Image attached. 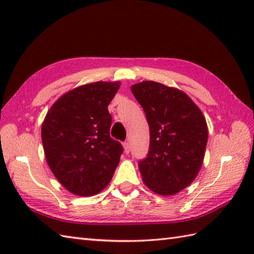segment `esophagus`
Returning <instances> with one entry per match:
<instances>
[{"mask_svg": "<svg viewBox=\"0 0 254 254\" xmlns=\"http://www.w3.org/2000/svg\"><path fill=\"white\" fill-rule=\"evenodd\" d=\"M123 148H124V152H126V154L130 153V150H131L130 144H128L127 142H124V143H123Z\"/></svg>", "mask_w": 254, "mask_h": 254, "instance_id": "obj_1", "label": "esophagus"}]
</instances>
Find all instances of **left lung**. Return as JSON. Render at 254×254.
<instances>
[{
	"mask_svg": "<svg viewBox=\"0 0 254 254\" xmlns=\"http://www.w3.org/2000/svg\"><path fill=\"white\" fill-rule=\"evenodd\" d=\"M149 126L147 157L139 160L143 182L159 195L179 193L201 169L208 138L201 109L185 91L153 80L131 86Z\"/></svg>",
	"mask_w": 254,
	"mask_h": 254,
	"instance_id": "1",
	"label": "left lung"
}]
</instances>
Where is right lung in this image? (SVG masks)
Segmentation results:
<instances>
[{
  "label": "right lung",
  "instance_id": "obj_1",
  "mask_svg": "<svg viewBox=\"0 0 254 254\" xmlns=\"http://www.w3.org/2000/svg\"><path fill=\"white\" fill-rule=\"evenodd\" d=\"M120 82L85 84L62 95L47 112L41 139L48 166L58 181L78 196L109 185L123 152L110 137L108 106Z\"/></svg>",
  "mask_w": 254,
  "mask_h": 254
}]
</instances>
